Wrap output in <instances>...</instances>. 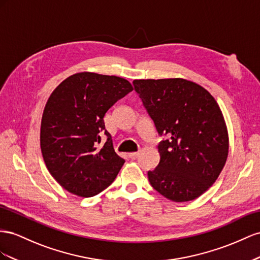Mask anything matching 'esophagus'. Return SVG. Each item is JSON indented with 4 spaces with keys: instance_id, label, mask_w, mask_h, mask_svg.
I'll return each instance as SVG.
<instances>
[{
    "instance_id": "34e87169",
    "label": "esophagus",
    "mask_w": 260,
    "mask_h": 260,
    "mask_svg": "<svg viewBox=\"0 0 260 260\" xmlns=\"http://www.w3.org/2000/svg\"><path fill=\"white\" fill-rule=\"evenodd\" d=\"M139 153H140V151H137V152H132V153H129L128 155H129V158H131V159H136V158H138Z\"/></svg>"
}]
</instances>
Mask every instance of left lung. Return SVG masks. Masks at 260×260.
I'll use <instances>...</instances> for the list:
<instances>
[{
  "label": "left lung",
  "instance_id": "obj_1",
  "mask_svg": "<svg viewBox=\"0 0 260 260\" xmlns=\"http://www.w3.org/2000/svg\"><path fill=\"white\" fill-rule=\"evenodd\" d=\"M133 85L158 135L167 137L148 180L172 202L194 200L216 182L228 158V131L217 101L182 78L136 79Z\"/></svg>",
  "mask_w": 260,
  "mask_h": 260
}]
</instances>
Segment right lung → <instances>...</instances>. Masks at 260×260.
Masks as SVG:
<instances>
[{
	"label": "right lung",
	"mask_w": 260,
	"mask_h": 260,
	"mask_svg": "<svg viewBox=\"0 0 260 260\" xmlns=\"http://www.w3.org/2000/svg\"><path fill=\"white\" fill-rule=\"evenodd\" d=\"M132 90L124 78L84 72L66 78L51 93L42 114L41 151L51 175L72 194L97 195L120 172L125 160L115 153L103 117Z\"/></svg>",
	"instance_id": "obj_1"
}]
</instances>
